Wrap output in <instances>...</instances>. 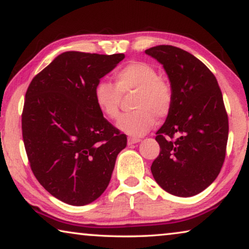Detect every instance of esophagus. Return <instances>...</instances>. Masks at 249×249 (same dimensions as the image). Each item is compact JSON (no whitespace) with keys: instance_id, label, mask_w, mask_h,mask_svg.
Wrapping results in <instances>:
<instances>
[{"instance_id":"esophagus-1","label":"esophagus","mask_w":249,"mask_h":249,"mask_svg":"<svg viewBox=\"0 0 249 249\" xmlns=\"http://www.w3.org/2000/svg\"><path fill=\"white\" fill-rule=\"evenodd\" d=\"M139 142H140V139L136 138V137H129L128 138V145H133V143H137Z\"/></svg>"}]
</instances>
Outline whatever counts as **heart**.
Here are the masks:
<instances>
[{
	"instance_id": "b5f03b06",
	"label": "heart",
	"mask_w": 249,
	"mask_h": 249,
	"mask_svg": "<svg viewBox=\"0 0 249 249\" xmlns=\"http://www.w3.org/2000/svg\"><path fill=\"white\" fill-rule=\"evenodd\" d=\"M114 85L109 82L96 83L93 96L104 117L114 120L120 114L122 95L135 92L131 106L133 110L119 119L117 127L122 132L139 137L149 131L156 117L165 119L171 113L174 103L172 85L160 77L156 67L146 62H131L116 71Z\"/></svg>"
}]
</instances>
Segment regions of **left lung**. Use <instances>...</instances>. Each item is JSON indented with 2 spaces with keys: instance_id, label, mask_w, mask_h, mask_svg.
Segmentation results:
<instances>
[{
  "instance_id": "obj_1",
  "label": "left lung",
  "mask_w": 249,
  "mask_h": 249,
  "mask_svg": "<svg viewBox=\"0 0 249 249\" xmlns=\"http://www.w3.org/2000/svg\"><path fill=\"white\" fill-rule=\"evenodd\" d=\"M166 71L174 93L171 113L156 133L160 151L155 181L176 196H193L217 178L225 161L228 114L217 78L192 53L160 45L145 50Z\"/></svg>"
}]
</instances>
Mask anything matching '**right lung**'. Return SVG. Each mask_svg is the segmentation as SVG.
Masks as SVG:
<instances>
[{
  "instance_id": "add662e5",
  "label": "right lung",
  "mask_w": 249,
  "mask_h": 249,
  "mask_svg": "<svg viewBox=\"0 0 249 249\" xmlns=\"http://www.w3.org/2000/svg\"><path fill=\"white\" fill-rule=\"evenodd\" d=\"M124 58L66 52L32 78L22 111V138L31 171L57 199L85 205L109 185L127 136L94 102V88Z\"/></svg>"
}]
</instances>
